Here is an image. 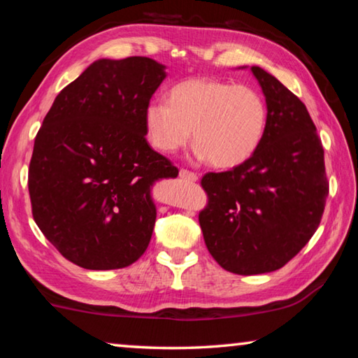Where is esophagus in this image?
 Returning a JSON list of instances; mask_svg holds the SVG:
<instances>
[{"label":"esophagus","instance_id":"esophagus-1","mask_svg":"<svg viewBox=\"0 0 358 358\" xmlns=\"http://www.w3.org/2000/svg\"><path fill=\"white\" fill-rule=\"evenodd\" d=\"M180 178L186 181H197V173L187 171V169H180Z\"/></svg>","mask_w":358,"mask_h":358}]
</instances>
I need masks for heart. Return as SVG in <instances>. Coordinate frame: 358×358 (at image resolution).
Instances as JSON below:
<instances>
[{"label": "heart", "mask_w": 358, "mask_h": 358, "mask_svg": "<svg viewBox=\"0 0 358 358\" xmlns=\"http://www.w3.org/2000/svg\"><path fill=\"white\" fill-rule=\"evenodd\" d=\"M145 129L161 153H175L191 141L196 155L217 169L243 164L264 141L268 110L256 88L213 78H187L172 87L169 104L145 108Z\"/></svg>", "instance_id": "b5f03b06"}]
</instances>
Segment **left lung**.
Instances as JSON below:
<instances>
[{
    "label": "left lung",
    "instance_id": "1",
    "mask_svg": "<svg viewBox=\"0 0 358 358\" xmlns=\"http://www.w3.org/2000/svg\"><path fill=\"white\" fill-rule=\"evenodd\" d=\"M268 123L264 141L243 164L208 172L201 185L203 240L224 270L270 273L295 257L316 232L329 196L324 148L306 107L259 66Z\"/></svg>",
    "mask_w": 358,
    "mask_h": 358
}]
</instances>
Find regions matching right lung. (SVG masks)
Segmentation results:
<instances>
[{
    "label": "right lung",
    "instance_id": "right-lung-1",
    "mask_svg": "<svg viewBox=\"0 0 358 358\" xmlns=\"http://www.w3.org/2000/svg\"><path fill=\"white\" fill-rule=\"evenodd\" d=\"M164 69L147 57L98 59L59 92L34 138L33 217L82 268H124L147 251L156 221L151 186L178 175L145 138V108Z\"/></svg>",
    "mask_w": 358,
    "mask_h": 358
}]
</instances>
